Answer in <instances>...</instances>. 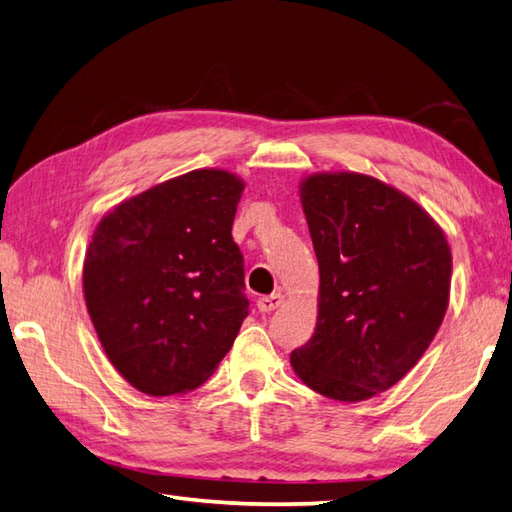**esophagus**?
<instances>
[{
    "mask_svg": "<svg viewBox=\"0 0 512 512\" xmlns=\"http://www.w3.org/2000/svg\"><path fill=\"white\" fill-rule=\"evenodd\" d=\"M281 303H284V295H279V292H275V295H266V297H259L257 299V308L259 312H273L277 310Z\"/></svg>",
    "mask_w": 512,
    "mask_h": 512,
    "instance_id": "obj_1",
    "label": "esophagus"
}]
</instances>
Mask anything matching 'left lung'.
<instances>
[{
  "label": "left lung",
  "instance_id": "left-lung-1",
  "mask_svg": "<svg viewBox=\"0 0 512 512\" xmlns=\"http://www.w3.org/2000/svg\"><path fill=\"white\" fill-rule=\"evenodd\" d=\"M319 259V319L292 369L319 394L356 402L420 361L449 303L451 248L420 206L361 173H319L301 187Z\"/></svg>",
  "mask_w": 512,
  "mask_h": 512
}]
</instances>
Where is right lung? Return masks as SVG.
Returning a JSON list of instances; mask_svg holds the SVG:
<instances>
[{
  "label": "right lung",
  "mask_w": 512,
  "mask_h": 512,
  "mask_svg": "<svg viewBox=\"0 0 512 512\" xmlns=\"http://www.w3.org/2000/svg\"><path fill=\"white\" fill-rule=\"evenodd\" d=\"M244 182L198 169L118 204L96 226L83 292L103 350L149 396L213 374L248 317L231 228Z\"/></svg>",
  "instance_id": "obj_1"
}]
</instances>
